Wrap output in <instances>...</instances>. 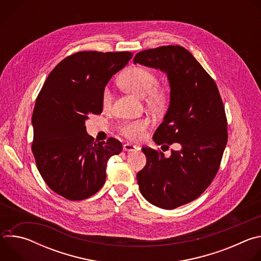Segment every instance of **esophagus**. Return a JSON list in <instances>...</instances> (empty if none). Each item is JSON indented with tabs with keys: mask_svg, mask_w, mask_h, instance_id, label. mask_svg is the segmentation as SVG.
Returning a JSON list of instances; mask_svg holds the SVG:
<instances>
[{
	"mask_svg": "<svg viewBox=\"0 0 261 261\" xmlns=\"http://www.w3.org/2000/svg\"><path fill=\"white\" fill-rule=\"evenodd\" d=\"M137 148H138V147H137L136 145L132 144V143H125V144L123 145V150L126 151V152H134V151L137 150Z\"/></svg>",
	"mask_w": 261,
	"mask_h": 261,
	"instance_id": "obj_1",
	"label": "esophagus"
}]
</instances>
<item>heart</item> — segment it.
Wrapping results in <instances>:
<instances>
[{
  "label": "heart",
  "instance_id": "1",
  "mask_svg": "<svg viewBox=\"0 0 261 261\" xmlns=\"http://www.w3.org/2000/svg\"><path fill=\"white\" fill-rule=\"evenodd\" d=\"M119 82L125 90L144 98L148 107L160 110L167 104V93L162 87L156 86L158 83L157 75L150 69L143 67L129 68L120 76ZM111 101H113V94L108 88H105L102 93V105L108 107ZM148 127H150V120L143 118L122 123L119 131L129 140L139 141L144 137Z\"/></svg>",
  "mask_w": 261,
  "mask_h": 261
}]
</instances>
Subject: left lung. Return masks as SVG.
<instances>
[{
    "label": "left lung",
    "mask_w": 261,
    "mask_h": 261,
    "mask_svg": "<svg viewBox=\"0 0 261 261\" xmlns=\"http://www.w3.org/2000/svg\"><path fill=\"white\" fill-rule=\"evenodd\" d=\"M133 62L160 69L168 77L169 107L153 139L162 150L173 142L180 150L165 158L142 147L146 164L136 177L148 202L173 210L198 198L216 176L228 137L225 109L214 80L182 46L142 50Z\"/></svg>",
    "instance_id": "obj_1"
}]
</instances>
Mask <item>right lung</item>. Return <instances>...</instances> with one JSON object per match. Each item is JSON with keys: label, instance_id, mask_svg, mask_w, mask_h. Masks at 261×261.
Here are the masks:
<instances>
[{"label": "right lung", "instance_id": "right-lung-1", "mask_svg": "<svg viewBox=\"0 0 261 261\" xmlns=\"http://www.w3.org/2000/svg\"><path fill=\"white\" fill-rule=\"evenodd\" d=\"M132 53L80 51L61 61L37 97L32 152L42 178L57 194L83 200L105 182L108 159L122 152L113 137L95 141L86 120L102 113V93Z\"/></svg>", "mask_w": 261, "mask_h": 261}]
</instances>
